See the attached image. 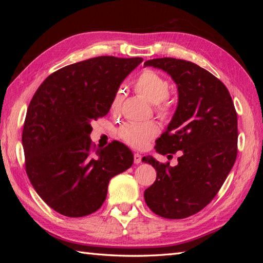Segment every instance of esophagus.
Wrapping results in <instances>:
<instances>
[{"label": "esophagus", "instance_id": "esophagus-1", "mask_svg": "<svg viewBox=\"0 0 263 263\" xmlns=\"http://www.w3.org/2000/svg\"><path fill=\"white\" fill-rule=\"evenodd\" d=\"M133 157H135V164H140L141 163V159H142V156L140 154L136 153L133 155Z\"/></svg>", "mask_w": 263, "mask_h": 263}]
</instances>
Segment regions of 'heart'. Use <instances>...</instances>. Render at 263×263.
I'll return each mask as SVG.
<instances>
[{
  "label": "heart",
  "instance_id": "1",
  "mask_svg": "<svg viewBox=\"0 0 263 263\" xmlns=\"http://www.w3.org/2000/svg\"><path fill=\"white\" fill-rule=\"evenodd\" d=\"M136 90L149 103L157 105V113L160 116L165 117L168 114V107L164 100L170 96V83L163 76L153 70L143 71L136 81ZM120 100L121 96L117 95L113 102L114 107L120 104ZM158 125L154 122H128L120 127L119 137L128 146L141 149L158 135Z\"/></svg>",
  "mask_w": 263,
  "mask_h": 263
}]
</instances>
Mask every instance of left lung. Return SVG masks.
Wrapping results in <instances>:
<instances>
[{
	"instance_id": "1",
	"label": "left lung",
	"mask_w": 263,
	"mask_h": 263,
	"mask_svg": "<svg viewBox=\"0 0 263 263\" xmlns=\"http://www.w3.org/2000/svg\"><path fill=\"white\" fill-rule=\"evenodd\" d=\"M144 66L166 72L178 92L176 110L157 140L156 152H182L174 167L153 156L142 158L157 172L156 181L144 191V201L156 215L183 219L215 198L233 168L237 156V114L224 83L199 65L163 58L146 61Z\"/></svg>"
}]
</instances>
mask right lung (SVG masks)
I'll use <instances>...</instances> for the list:
<instances>
[{"instance_id": "obj_1", "label": "right lung", "mask_w": 263, "mask_h": 263, "mask_svg": "<svg viewBox=\"0 0 263 263\" xmlns=\"http://www.w3.org/2000/svg\"><path fill=\"white\" fill-rule=\"evenodd\" d=\"M142 61L98 57L66 65L33 95L22 131L26 172L37 194L59 214L97 211L110 178L132 166L125 144L93 149L89 136L91 121L108 113L121 83Z\"/></svg>"}]
</instances>
